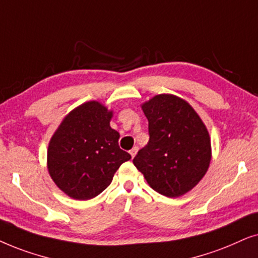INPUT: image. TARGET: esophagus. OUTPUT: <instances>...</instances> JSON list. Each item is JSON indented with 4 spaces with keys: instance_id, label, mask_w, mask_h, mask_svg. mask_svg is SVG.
Segmentation results:
<instances>
[{
    "instance_id": "1",
    "label": "esophagus",
    "mask_w": 258,
    "mask_h": 258,
    "mask_svg": "<svg viewBox=\"0 0 258 258\" xmlns=\"http://www.w3.org/2000/svg\"><path fill=\"white\" fill-rule=\"evenodd\" d=\"M137 151H138V147H137V146H135V147H133V149H132L131 151H130V153H131L132 158H135V156H136V154H137Z\"/></svg>"
}]
</instances>
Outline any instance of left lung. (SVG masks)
<instances>
[{"instance_id":"left-lung-1","label":"left lung","mask_w":258,"mask_h":258,"mask_svg":"<svg viewBox=\"0 0 258 258\" xmlns=\"http://www.w3.org/2000/svg\"><path fill=\"white\" fill-rule=\"evenodd\" d=\"M149 120V143L133 164L154 191L179 197L199 183L211 160L207 127L183 99L159 94L143 105Z\"/></svg>"}]
</instances>
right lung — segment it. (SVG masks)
Masks as SVG:
<instances>
[{"mask_svg": "<svg viewBox=\"0 0 258 258\" xmlns=\"http://www.w3.org/2000/svg\"><path fill=\"white\" fill-rule=\"evenodd\" d=\"M112 112L97 101L73 109L51 137L48 171L54 183L74 199L87 201L111 184L131 154L119 147V133L109 126Z\"/></svg>", "mask_w": 258, "mask_h": 258, "instance_id": "add662e5", "label": "right lung"}]
</instances>
